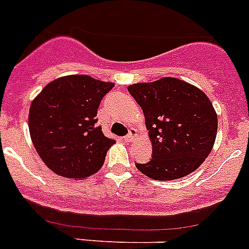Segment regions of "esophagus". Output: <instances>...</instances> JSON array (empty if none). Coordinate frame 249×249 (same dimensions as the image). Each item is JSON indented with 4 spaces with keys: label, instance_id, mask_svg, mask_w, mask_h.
<instances>
[{
    "label": "esophagus",
    "instance_id": "34e87169",
    "mask_svg": "<svg viewBox=\"0 0 249 249\" xmlns=\"http://www.w3.org/2000/svg\"><path fill=\"white\" fill-rule=\"evenodd\" d=\"M134 138H135V135H134V131L131 130L130 133H129V134L126 135V137H124V141L126 142V143H131V142L134 141Z\"/></svg>",
    "mask_w": 249,
    "mask_h": 249
}]
</instances>
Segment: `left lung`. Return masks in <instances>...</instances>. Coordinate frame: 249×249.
<instances>
[{"label":"left lung","instance_id":"8db88e82","mask_svg":"<svg viewBox=\"0 0 249 249\" xmlns=\"http://www.w3.org/2000/svg\"><path fill=\"white\" fill-rule=\"evenodd\" d=\"M128 91L143 110L153 150L149 162L137 163L138 170L158 181L197 170L218 131V115L208 96L175 77L130 85Z\"/></svg>","mask_w":249,"mask_h":249}]
</instances>
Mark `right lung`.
I'll return each mask as SVG.
<instances>
[{
	"label": "right lung",
	"mask_w": 249,
	"mask_h": 249,
	"mask_svg": "<svg viewBox=\"0 0 249 249\" xmlns=\"http://www.w3.org/2000/svg\"><path fill=\"white\" fill-rule=\"evenodd\" d=\"M114 83L87 74L60 77L48 83L33 100L29 130L37 154L59 176L81 179L105 162L114 139L97 123V108Z\"/></svg>",
	"instance_id": "1"
}]
</instances>
